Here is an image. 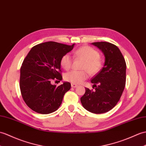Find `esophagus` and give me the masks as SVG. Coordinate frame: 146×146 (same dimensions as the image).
Listing matches in <instances>:
<instances>
[{"label": "esophagus", "mask_w": 146, "mask_h": 146, "mask_svg": "<svg viewBox=\"0 0 146 146\" xmlns=\"http://www.w3.org/2000/svg\"><path fill=\"white\" fill-rule=\"evenodd\" d=\"M71 85H72V88H76V87L78 86L77 84H74V83H72V84H71Z\"/></svg>", "instance_id": "1"}]
</instances>
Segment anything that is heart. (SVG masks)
Returning a JSON list of instances; mask_svg holds the SVG:
<instances>
[{
    "label": "heart",
    "instance_id": "heart-1",
    "mask_svg": "<svg viewBox=\"0 0 146 146\" xmlns=\"http://www.w3.org/2000/svg\"><path fill=\"white\" fill-rule=\"evenodd\" d=\"M74 55L84 60L82 69L84 71H71L65 74V79L74 84H79L85 80L88 74H96L102 68V62L100 58V53L97 50L88 46H83L74 52ZM60 65L63 69L68 70L72 65V58L70 55L66 53L64 55L60 60ZM88 72H87V71Z\"/></svg>",
    "mask_w": 146,
    "mask_h": 146
}]
</instances>
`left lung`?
I'll return each instance as SVG.
<instances>
[{
	"instance_id": "left-lung-1",
	"label": "left lung",
	"mask_w": 146,
	"mask_h": 146,
	"mask_svg": "<svg viewBox=\"0 0 146 146\" xmlns=\"http://www.w3.org/2000/svg\"><path fill=\"white\" fill-rule=\"evenodd\" d=\"M91 44L103 52L104 63L100 72L91 79L95 91L85 88V93L80 100L87 111L102 114L113 109L120 100L126 84V64L117 46L106 42Z\"/></svg>"
}]
</instances>
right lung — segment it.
Instances as JSON below:
<instances>
[{
    "label": "right lung",
    "instance_id": "obj_1",
    "mask_svg": "<svg viewBox=\"0 0 146 146\" xmlns=\"http://www.w3.org/2000/svg\"><path fill=\"white\" fill-rule=\"evenodd\" d=\"M75 44L67 45L55 42L32 47L20 68V88L25 103L36 113L46 114L58 109L64 94L71 88L69 82L56 86L53 80H62L60 60Z\"/></svg>",
    "mask_w": 146,
    "mask_h": 146
}]
</instances>
